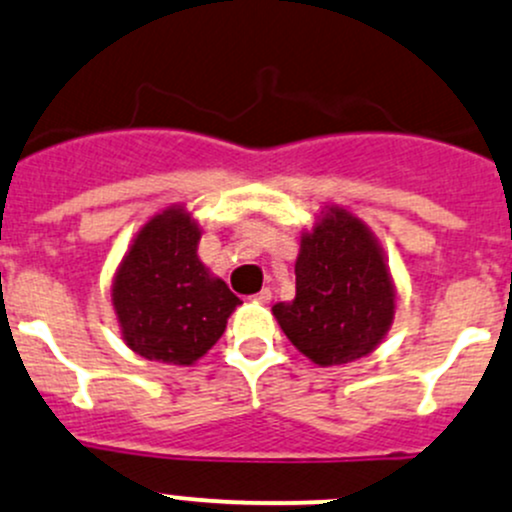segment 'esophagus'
Instances as JSON below:
<instances>
[{
    "label": "esophagus",
    "instance_id": "obj_1",
    "mask_svg": "<svg viewBox=\"0 0 512 512\" xmlns=\"http://www.w3.org/2000/svg\"><path fill=\"white\" fill-rule=\"evenodd\" d=\"M255 301H260V304H270L272 299V289H262V292H257L255 297H252Z\"/></svg>",
    "mask_w": 512,
    "mask_h": 512
}]
</instances>
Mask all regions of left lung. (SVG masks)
I'll return each instance as SVG.
<instances>
[{
	"instance_id": "obj_1",
	"label": "left lung",
	"mask_w": 512,
	"mask_h": 512,
	"mask_svg": "<svg viewBox=\"0 0 512 512\" xmlns=\"http://www.w3.org/2000/svg\"><path fill=\"white\" fill-rule=\"evenodd\" d=\"M297 297L272 314L299 353L321 368L373 353L395 319V284L368 225L331 206L301 235Z\"/></svg>"
}]
</instances>
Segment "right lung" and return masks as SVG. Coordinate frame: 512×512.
<instances>
[{
    "instance_id": "right-lung-1",
    "label": "right lung",
    "mask_w": 512,
    "mask_h": 512,
    "mask_svg": "<svg viewBox=\"0 0 512 512\" xmlns=\"http://www.w3.org/2000/svg\"><path fill=\"white\" fill-rule=\"evenodd\" d=\"M201 228L184 206L154 215L129 245L112 282V306L134 353L193 365L223 336L242 301L198 260Z\"/></svg>"
}]
</instances>
